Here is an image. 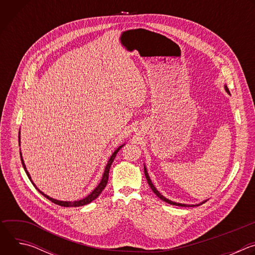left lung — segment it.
Segmentation results:
<instances>
[{
  "instance_id": "left-lung-1",
  "label": "left lung",
  "mask_w": 255,
  "mask_h": 255,
  "mask_svg": "<svg viewBox=\"0 0 255 255\" xmlns=\"http://www.w3.org/2000/svg\"><path fill=\"white\" fill-rule=\"evenodd\" d=\"M224 88H225V91L230 95V92H229V90H228V88H227V86L225 85L224 86ZM144 173H145V177H146V179H147V183H148V185L150 186V188H151V190H152V192L160 199V200H162V201H164V202H166V203H168V204H170V205H173V206H179V207H194V206H199V205H201V204H203V203H205L207 200H205V201H203L202 203H200V204H197V205H187V204H181V203H176V202H173V201H170V200H168V199H166L164 196H162L157 190H156V188L154 187V185L152 184V181H151V179H150V177H149V175H148V172H147V169H146V166H145V164H144Z\"/></svg>"
}]
</instances>
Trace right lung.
<instances>
[{
  "label": "right lung",
  "instance_id": "add662e5",
  "mask_svg": "<svg viewBox=\"0 0 255 255\" xmlns=\"http://www.w3.org/2000/svg\"><path fill=\"white\" fill-rule=\"evenodd\" d=\"M19 145H20V132H19ZM124 145H125V144H122L121 146H119V147L113 152V154L110 156V159L108 160V163H107V165H106V167H105V170H104V173H103V177H102V179H101V181H100V184L97 186V188L94 189V191H93L89 196H87L86 198H84V199H82V200H79V201H72V202H70V201H59V200L50 198L49 196H47V195H45L43 192H41L37 187H36V185L33 183V180L31 179V176H30V174H29V172H28V170H27V168H26V165H25V163H24V160H23L21 151H20V157H21V162H22V165H23V167H24V169H25V172L27 173L29 179L31 180V183L33 184V186L36 188V190H37L41 195H43L46 199H48V200L51 201L52 203H54V204H56V205H59V206H62V207H81V206H85V205H87V204H90L91 202H93L94 200H96V199L100 196V194L103 192V190L105 189V187H106V185H107V183H108V179H109V171H110V167H111V165H112V163H113V161H114V159H115V157H116V154H117L118 151L124 146Z\"/></svg>",
  "mask_w": 255,
  "mask_h": 255
}]
</instances>
